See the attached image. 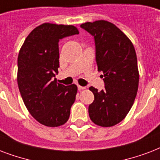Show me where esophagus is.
Segmentation results:
<instances>
[{"label":"esophagus","mask_w":160,"mask_h":160,"mask_svg":"<svg viewBox=\"0 0 160 160\" xmlns=\"http://www.w3.org/2000/svg\"><path fill=\"white\" fill-rule=\"evenodd\" d=\"M78 88L79 91H81V90H83V89H85L86 88H85V87L80 86V85H78Z\"/></svg>","instance_id":"esophagus-1"}]
</instances>
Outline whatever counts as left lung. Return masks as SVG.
Here are the masks:
<instances>
[{"mask_svg":"<svg viewBox=\"0 0 160 160\" xmlns=\"http://www.w3.org/2000/svg\"><path fill=\"white\" fill-rule=\"evenodd\" d=\"M81 27L94 37L98 69L102 72L105 83L100 92L89 88L94 95L89 117L98 126L112 127L127 116L137 95L139 73L135 49L129 38L111 22L99 20Z\"/></svg>","mask_w":160,"mask_h":160,"instance_id":"8db88e82","label":"left lung"}]
</instances>
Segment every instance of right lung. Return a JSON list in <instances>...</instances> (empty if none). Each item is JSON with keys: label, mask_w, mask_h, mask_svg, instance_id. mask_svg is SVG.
I'll return each instance as SVG.
<instances>
[{"label": "right lung", "mask_w": 160, "mask_h": 160, "mask_svg": "<svg viewBox=\"0 0 160 160\" xmlns=\"http://www.w3.org/2000/svg\"><path fill=\"white\" fill-rule=\"evenodd\" d=\"M72 25L43 23L26 38L17 58V83L31 115L48 127H58L68 120L78 87L57 83L60 39L78 34Z\"/></svg>", "instance_id": "obj_1"}]
</instances>
